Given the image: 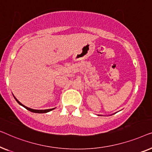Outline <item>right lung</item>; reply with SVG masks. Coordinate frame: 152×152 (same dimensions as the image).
I'll return each mask as SVG.
<instances>
[{"label":"right lung","mask_w":152,"mask_h":152,"mask_svg":"<svg viewBox=\"0 0 152 152\" xmlns=\"http://www.w3.org/2000/svg\"><path fill=\"white\" fill-rule=\"evenodd\" d=\"M14 98H15V99H16V101L18 102V104H20V105H22L23 107H25V109H27V110L30 111V112H34V113H39V114H41V113H47V112H50V111H52V110H54V108H53V109H49V110H33V109L29 108V107H26V106L23 105V104L22 103H20V102H19L18 100H17L16 98L14 97Z\"/></svg>","instance_id":"add662e5"}]
</instances>
